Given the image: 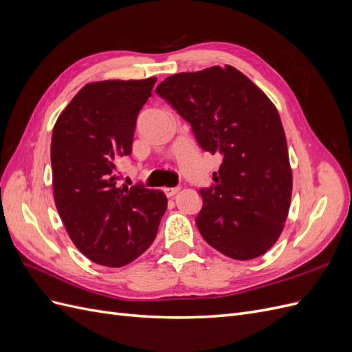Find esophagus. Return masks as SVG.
Wrapping results in <instances>:
<instances>
[{
    "label": "esophagus",
    "instance_id": "1",
    "mask_svg": "<svg viewBox=\"0 0 352 352\" xmlns=\"http://www.w3.org/2000/svg\"><path fill=\"white\" fill-rule=\"evenodd\" d=\"M164 190V194L167 195V197H175L179 190H180V188L179 186H175V188H164L163 189Z\"/></svg>",
    "mask_w": 352,
    "mask_h": 352
}]
</instances>
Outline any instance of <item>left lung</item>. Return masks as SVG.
<instances>
[{
    "label": "left lung",
    "instance_id": "obj_1",
    "mask_svg": "<svg viewBox=\"0 0 352 352\" xmlns=\"http://www.w3.org/2000/svg\"><path fill=\"white\" fill-rule=\"evenodd\" d=\"M155 91L190 123L202 150L223 157L214 185L199 189L195 221L202 238L233 260L267 252L285 228L292 197L278 109L232 66L176 73Z\"/></svg>",
    "mask_w": 352,
    "mask_h": 352
}]
</instances>
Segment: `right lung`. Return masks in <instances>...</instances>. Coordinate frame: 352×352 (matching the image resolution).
Instances as JSON below:
<instances>
[{
    "label": "right lung",
    "instance_id": "right-lung-1",
    "mask_svg": "<svg viewBox=\"0 0 352 352\" xmlns=\"http://www.w3.org/2000/svg\"><path fill=\"white\" fill-rule=\"evenodd\" d=\"M157 78L91 82L52 129L54 201L72 242L91 261L123 267L154 242L163 190L117 186V158L132 153L136 117Z\"/></svg>",
    "mask_w": 352,
    "mask_h": 352
}]
</instances>
